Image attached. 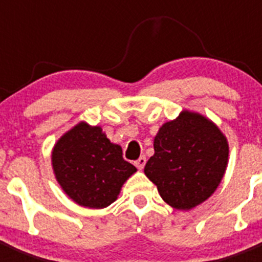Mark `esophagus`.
Returning <instances> with one entry per match:
<instances>
[{
    "label": "esophagus",
    "mask_w": 262,
    "mask_h": 262,
    "mask_svg": "<svg viewBox=\"0 0 262 262\" xmlns=\"http://www.w3.org/2000/svg\"><path fill=\"white\" fill-rule=\"evenodd\" d=\"M145 163H147V159H145V156H142V157H139L136 161H134V164H135V166L138 169H143L144 168Z\"/></svg>",
    "instance_id": "34e87169"
}]
</instances>
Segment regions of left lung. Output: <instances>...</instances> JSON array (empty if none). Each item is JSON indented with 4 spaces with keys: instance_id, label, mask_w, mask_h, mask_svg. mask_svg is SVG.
<instances>
[{
    "instance_id": "8db88e82",
    "label": "left lung",
    "mask_w": 262,
    "mask_h": 262,
    "mask_svg": "<svg viewBox=\"0 0 262 262\" xmlns=\"http://www.w3.org/2000/svg\"><path fill=\"white\" fill-rule=\"evenodd\" d=\"M155 155L144 173L160 195L177 210H190L206 201L221 184L228 144L221 129L205 117L182 111L159 129Z\"/></svg>"
}]
</instances>
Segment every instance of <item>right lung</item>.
Instances as JSON below:
<instances>
[{"label": "right lung", "mask_w": 262, "mask_h": 262, "mask_svg": "<svg viewBox=\"0 0 262 262\" xmlns=\"http://www.w3.org/2000/svg\"><path fill=\"white\" fill-rule=\"evenodd\" d=\"M122 155V148L110 143L101 127L81 122L53 148V172L76 203L103 209L117 200L122 185L136 172Z\"/></svg>", "instance_id": "obj_1"}]
</instances>
